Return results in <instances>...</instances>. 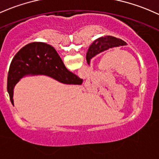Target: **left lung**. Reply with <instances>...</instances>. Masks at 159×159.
Listing matches in <instances>:
<instances>
[{
    "instance_id": "1",
    "label": "left lung",
    "mask_w": 159,
    "mask_h": 159,
    "mask_svg": "<svg viewBox=\"0 0 159 159\" xmlns=\"http://www.w3.org/2000/svg\"><path fill=\"white\" fill-rule=\"evenodd\" d=\"M127 45L124 41L120 39H117L111 35H105L104 37L95 39L89 46L88 52L86 54V61L89 64H90V61L93 57L98 55L100 53L108 50L115 47H120Z\"/></svg>"
}]
</instances>
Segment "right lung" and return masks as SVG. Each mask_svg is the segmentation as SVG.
Returning <instances> with one entry per match:
<instances>
[{"label": "right lung", "mask_w": 159, "mask_h": 159, "mask_svg": "<svg viewBox=\"0 0 159 159\" xmlns=\"http://www.w3.org/2000/svg\"><path fill=\"white\" fill-rule=\"evenodd\" d=\"M43 75L64 84L81 85L83 80L68 70L54 47L44 42H32L16 53L11 61L7 76V92L13 103L16 83L27 76Z\"/></svg>", "instance_id": "right-lung-1"}]
</instances>
